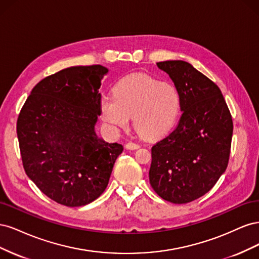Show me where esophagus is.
Segmentation results:
<instances>
[{"label":"esophagus","instance_id":"esophagus-1","mask_svg":"<svg viewBox=\"0 0 259 259\" xmlns=\"http://www.w3.org/2000/svg\"><path fill=\"white\" fill-rule=\"evenodd\" d=\"M125 147H126V149H130V150H135V149H138L140 146L138 144L130 142V143L126 144V146H125Z\"/></svg>","mask_w":259,"mask_h":259}]
</instances>
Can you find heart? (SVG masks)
Segmentation results:
<instances>
[{"mask_svg": "<svg viewBox=\"0 0 259 259\" xmlns=\"http://www.w3.org/2000/svg\"><path fill=\"white\" fill-rule=\"evenodd\" d=\"M182 100L176 86L147 74L124 77L113 88V97L100 100L105 122L113 127L128 126L133 115L134 126L147 138L163 136L176 122Z\"/></svg>", "mask_w": 259, "mask_h": 259, "instance_id": "heart-1", "label": "heart"}]
</instances>
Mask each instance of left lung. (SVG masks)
I'll return each mask as SVG.
<instances>
[{"label":"left lung","instance_id":"obj_1","mask_svg":"<svg viewBox=\"0 0 259 259\" xmlns=\"http://www.w3.org/2000/svg\"><path fill=\"white\" fill-rule=\"evenodd\" d=\"M180 94L177 126L151 148L149 180L158 195L175 204L201 198L228 166L232 116L222 91L189 62L156 64Z\"/></svg>","mask_w":259,"mask_h":259}]
</instances>
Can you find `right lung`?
I'll use <instances>...</instances> for the list:
<instances>
[{"label": "right lung", "mask_w": 259, "mask_h": 259, "mask_svg": "<svg viewBox=\"0 0 259 259\" xmlns=\"http://www.w3.org/2000/svg\"><path fill=\"white\" fill-rule=\"evenodd\" d=\"M100 65L70 67L38 82L22 106L17 137L26 174L61 205L82 206L105 191L120 144L98 138Z\"/></svg>", "instance_id": "obj_1"}]
</instances>
